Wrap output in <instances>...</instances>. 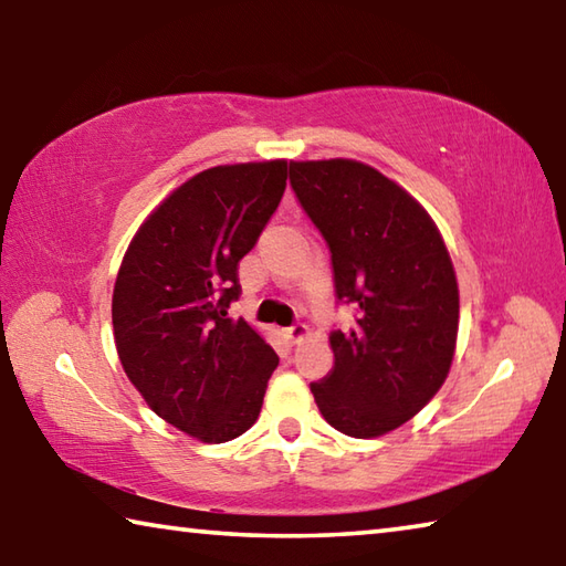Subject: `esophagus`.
Segmentation results:
<instances>
[{"instance_id": "obj_1", "label": "esophagus", "mask_w": 566, "mask_h": 566, "mask_svg": "<svg viewBox=\"0 0 566 566\" xmlns=\"http://www.w3.org/2000/svg\"><path fill=\"white\" fill-rule=\"evenodd\" d=\"M284 337L290 339L292 344H300L302 339L310 337V327H306V324H294V327L284 329Z\"/></svg>"}]
</instances>
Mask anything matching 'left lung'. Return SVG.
Segmentation results:
<instances>
[{
    "label": "left lung",
    "instance_id": "1",
    "mask_svg": "<svg viewBox=\"0 0 566 566\" xmlns=\"http://www.w3.org/2000/svg\"><path fill=\"white\" fill-rule=\"evenodd\" d=\"M306 217L327 239L337 300L354 327L329 334L334 367L312 395L337 432L381 437L444 385L459 286L444 239L407 189L354 159L290 161Z\"/></svg>",
    "mask_w": 566,
    "mask_h": 566
}]
</instances>
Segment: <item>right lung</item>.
<instances>
[{
    "label": "right lung",
    "mask_w": 566,
    "mask_h": 566,
    "mask_svg": "<svg viewBox=\"0 0 566 566\" xmlns=\"http://www.w3.org/2000/svg\"><path fill=\"white\" fill-rule=\"evenodd\" d=\"M284 187V159L199 171L137 229L114 282L124 371L155 415L199 442L244 434L280 364L260 332L227 310L242 294L239 260Z\"/></svg>",
    "instance_id": "right-lung-1"
}]
</instances>
